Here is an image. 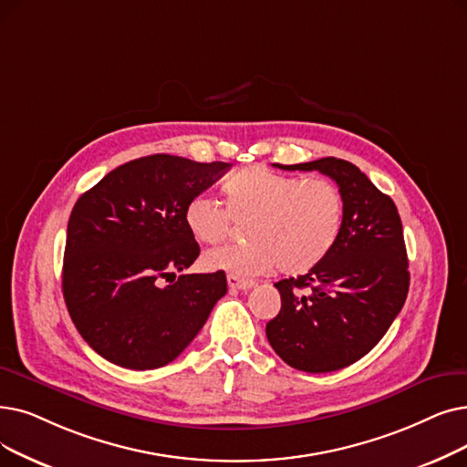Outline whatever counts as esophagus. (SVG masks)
Instances as JSON below:
<instances>
[{
    "instance_id": "34e87169",
    "label": "esophagus",
    "mask_w": 467,
    "mask_h": 467,
    "mask_svg": "<svg viewBox=\"0 0 467 467\" xmlns=\"http://www.w3.org/2000/svg\"><path fill=\"white\" fill-rule=\"evenodd\" d=\"M227 284H229V288H233V290H250V288L255 286L254 280L240 278V276H234V275L227 276Z\"/></svg>"
}]
</instances>
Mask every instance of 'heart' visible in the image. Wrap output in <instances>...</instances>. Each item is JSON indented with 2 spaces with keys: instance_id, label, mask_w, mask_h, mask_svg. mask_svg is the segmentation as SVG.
<instances>
[{
  "instance_id": "obj_1",
  "label": "heart",
  "mask_w": 467,
  "mask_h": 467,
  "mask_svg": "<svg viewBox=\"0 0 467 467\" xmlns=\"http://www.w3.org/2000/svg\"><path fill=\"white\" fill-rule=\"evenodd\" d=\"M227 211L208 194H194L183 210L185 227L200 244L227 238L234 221H246L242 244L206 252L210 271L252 276L278 267L297 276L330 255L346 223V200L328 179L280 173L252 166L223 183Z\"/></svg>"
}]
</instances>
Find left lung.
<instances>
[{
    "label": "left lung",
    "instance_id": "8db88e82",
    "mask_svg": "<svg viewBox=\"0 0 467 467\" xmlns=\"http://www.w3.org/2000/svg\"><path fill=\"white\" fill-rule=\"evenodd\" d=\"M276 168L334 179L346 200V223L336 248L317 269L275 284L282 306L267 322V339L296 370L346 368L376 348L409 294V257L397 206L348 160L328 156ZM301 289L310 292L301 295Z\"/></svg>",
    "mask_w": 467,
    "mask_h": 467
}]
</instances>
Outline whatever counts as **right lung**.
Listing matches in <instances>:
<instances>
[{
  "instance_id": "add662e5",
  "label": "right lung",
  "mask_w": 467,
  "mask_h": 467,
  "mask_svg": "<svg viewBox=\"0 0 467 467\" xmlns=\"http://www.w3.org/2000/svg\"><path fill=\"white\" fill-rule=\"evenodd\" d=\"M229 166L152 154L112 170L78 198L67 229L63 294L78 332L103 358L131 370L166 367L227 294L223 271L175 273L200 254L185 227V204Z\"/></svg>"
}]
</instances>
